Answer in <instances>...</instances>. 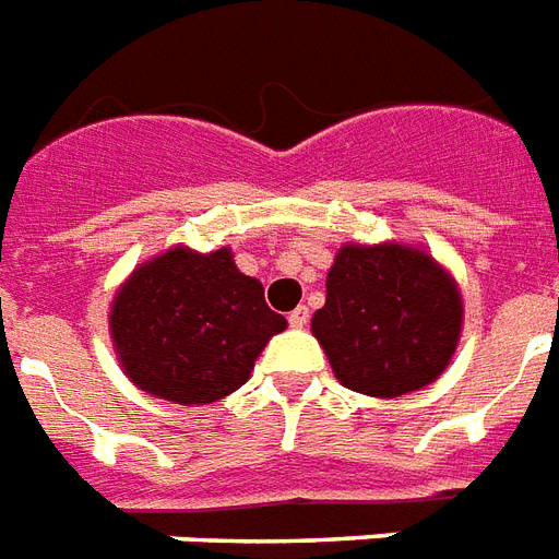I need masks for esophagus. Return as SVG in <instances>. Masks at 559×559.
<instances>
[{
	"label": "esophagus",
	"mask_w": 559,
	"mask_h": 559,
	"mask_svg": "<svg viewBox=\"0 0 559 559\" xmlns=\"http://www.w3.org/2000/svg\"><path fill=\"white\" fill-rule=\"evenodd\" d=\"M307 319H310V310H307V307H296V310L289 313V328L301 331V328H307Z\"/></svg>",
	"instance_id": "esophagus-1"
}]
</instances>
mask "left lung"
<instances>
[{"instance_id":"1","label":"left lung","mask_w":559,"mask_h":559,"mask_svg":"<svg viewBox=\"0 0 559 559\" xmlns=\"http://www.w3.org/2000/svg\"><path fill=\"white\" fill-rule=\"evenodd\" d=\"M324 287L310 331L345 389L391 400L447 371L464 328V298L426 249L400 240L345 243Z\"/></svg>"}]
</instances>
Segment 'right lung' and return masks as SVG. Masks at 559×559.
I'll use <instances>...</instances> for the list:
<instances>
[{
	"label": "right lung",
	"mask_w": 559,
	"mask_h": 559,
	"mask_svg": "<svg viewBox=\"0 0 559 559\" xmlns=\"http://www.w3.org/2000/svg\"><path fill=\"white\" fill-rule=\"evenodd\" d=\"M287 319L263 301V284L237 270L228 246H170L139 263L109 305V340L135 389L179 406H205L252 377Z\"/></svg>",
	"instance_id": "obj_1"
}]
</instances>
